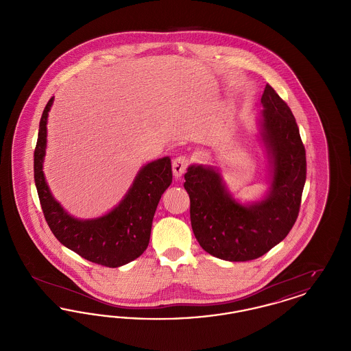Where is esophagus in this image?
Listing matches in <instances>:
<instances>
[{"instance_id": "obj_1", "label": "esophagus", "mask_w": 351, "mask_h": 351, "mask_svg": "<svg viewBox=\"0 0 351 351\" xmlns=\"http://www.w3.org/2000/svg\"><path fill=\"white\" fill-rule=\"evenodd\" d=\"M189 163H191V160H189V158H188L186 155H180V156L175 158V159H173V162H172L173 176H175V178H180V176H183V173L186 171V168L189 166Z\"/></svg>"}]
</instances>
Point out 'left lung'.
Here are the masks:
<instances>
[{"instance_id": "8db88e82", "label": "left lung", "mask_w": 351, "mask_h": 351, "mask_svg": "<svg viewBox=\"0 0 351 351\" xmlns=\"http://www.w3.org/2000/svg\"><path fill=\"white\" fill-rule=\"evenodd\" d=\"M261 102L262 139L274 167L265 200L238 204L213 168L191 166L184 175L193 234L204 250L223 261L247 262L265 255L291 232L300 212L306 158L299 126L269 84Z\"/></svg>"}]
</instances>
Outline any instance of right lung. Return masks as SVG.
I'll list each match as a JSON object with an SVG mask.
<instances>
[{
	"instance_id": "add662e5",
	"label": "right lung",
	"mask_w": 351,
	"mask_h": 351,
	"mask_svg": "<svg viewBox=\"0 0 351 351\" xmlns=\"http://www.w3.org/2000/svg\"><path fill=\"white\" fill-rule=\"evenodd\" d=\"M52 101L53 97L42 113L34 151V180L43 216L56 239L69 250L105 267L123 266L141 256L149 246L158 202L172 183L171 159L166 156L142 168L125 199L110 213L88 221L71 217L53 200L42 171Z\"/></svg>"
}]
</instances>
